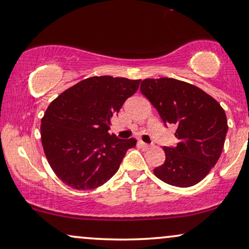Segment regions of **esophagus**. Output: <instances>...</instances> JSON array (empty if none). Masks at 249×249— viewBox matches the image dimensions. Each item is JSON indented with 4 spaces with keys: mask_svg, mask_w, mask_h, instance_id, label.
I'll list each match as a JSON object with an SVG mask.
<instances>
[{
    "mask_svg": "<svg viewBox=\"0 0 249 249\" xmlns=\"http://www.w3.org/2000/svg\"><path fill=\"white\" fill-rule=\"evenodd\" d=\"M139 146L142 148V149H148V148H149L150 146L148 143H146V142H143V141H139Z\"/></svg>",
    "mask_w": 249,
    "mask_h": 249,
    "instance_id": "1",
    "label": "esophagus"
}]
</instances>
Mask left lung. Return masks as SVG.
I'll return each mask as SVG.
<instances>
[{"instance_id": "1", "label": "left lung", "mask_w": 249, "mask_h": 249, "mask_svg": "<svg viewBox=\"0 0 249 249\" xmlns=\"http://www.w3.org/2000/svg\"><path fill=\"white\" fill-rule=\"evenodd\" d=\"M141 93L164 124L177 126L176 147H163L165 162L154 169L162 181L190 187L209 174L221 156L228 132L225 111L199 87L172 78L144 79Z\"/></svg>"}]
</instances>
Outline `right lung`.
Instances as JSON below:
<instances>
[{
  "label": "right lung",
  "instance_id": "add662e5",
  "mask_svg": "<svg viewBox=\"0 0 249 249\" xmlns=\"http://www.w3.org/2000/svg\"><path fill=\"white\" fill-rule=\"evenodd\" d=\"M141 80L90 77L68 88L41 119V141L49 165L75 190H94L118 171L137 140L109 134L111 119Z\"/></svg>",
  "mask_w": 249,
  "mask_h": 249
}]
</instances>
